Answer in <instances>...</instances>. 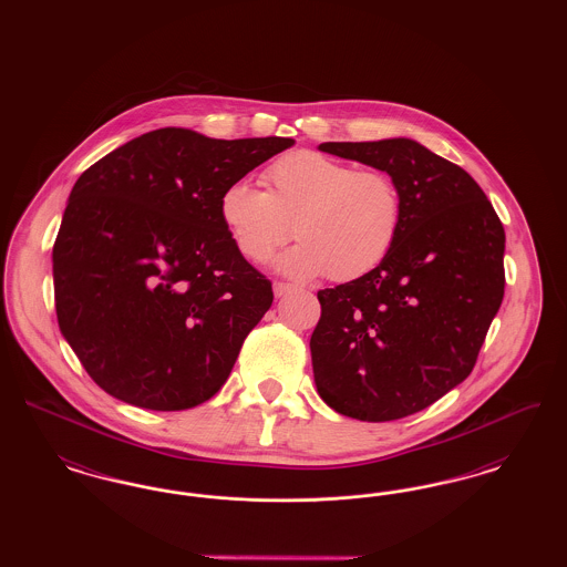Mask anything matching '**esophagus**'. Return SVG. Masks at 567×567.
I'll list each match as a JSON object with an SVG mask.
<instances>
[{"mask_svg":"<svg viewBox=\"0 0 567 567\" xmlns=\"http://www.w3.org/2000/svg\"><path fill=\"white\" fill-rule=\"evenodd\" d=\"M296 287L293 285H287V282H274V296L282 297L287 293H291Z\"/></svg>","mask_w":567,"mask_h":567,"instance_id":"obj_1","label":"esophagus"}]
</instances>
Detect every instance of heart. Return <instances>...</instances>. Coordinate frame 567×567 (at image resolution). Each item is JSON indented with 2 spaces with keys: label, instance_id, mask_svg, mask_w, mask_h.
<instances>
[{
  "label": "heart",
  "instance_id": "heart-1",
  "mask_svg": "<svg viewBox=\"0 0 567 567\" xmlns=\"http://www.w3.org/2000/svg\"><path fill=\"white\" fill-rule=\"evenodd\" d=\"M266 181L268 190L234 181L218 197V218L248 261L268 259L291 238L293 223L299 243L276 261V270L354 280L380 266L398 240L402 197L382 172L296 151L271 163Z\"/></svg>",
  "mask_w": 567,
  "mask_h": 567
}]
</instances>
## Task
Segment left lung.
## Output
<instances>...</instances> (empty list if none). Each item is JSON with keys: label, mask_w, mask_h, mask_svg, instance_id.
Segmentation results:
<instances>
[{"label": "left lung", "mask_w": 567, "mask_h": 567, "mask_svg": "<svg viewBox=\"0 0 567 567\" xmlns=\"http://www.w3.org/2000/svg\"><path fill=\"white\" fill-rule=\"evenodd\" d=\"M319 151L386 172L402 225L380 266L319 291L315 384L344 416L404 419L470 377L504 299L506 234L476 181L416 140L323 142Z\"/></svg>", "instance_id": "obj_1"}]
</instances>
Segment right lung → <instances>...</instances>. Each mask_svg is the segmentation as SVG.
I'll use <instances>...</instances> for the list:
<instances>
[{"instance_id": "1", "label": "right lung", "mask_w": 567, "mask_h": 567, "mask_svg": "<svg viewBox=\"0 0 567 567\" xmlns=\"http://www.w3.org/2000/svg\"><path fill=\"white\" fill-rule=\"evenodd\" d=\"M293 137H134L70 193L53 248L54 308L86 374L148 410L210 400L270 310V280L229 240L223 189Z\"/></svg>"}]
</instances>
